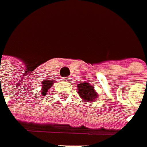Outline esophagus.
<instances>
[{
	"mask_svg": "<svg viewBox=\"0 0 147 147\" xmlns=\"http://www.w3.org/2000/svg\"><path fill=\"white\" fill-rule=\"evenodd\" d=\"M61 80H63V81H65V82H69V81H70V78H69V77H63Z\"/></svg>",
	"mask_w": 147,
	"mask_h": 147,
	"instance_id": "1",
	"label": "esophagus"
}]
</instances>
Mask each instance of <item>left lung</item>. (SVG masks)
<instances>
[{
  "label": "left lung",
  "mask_w": 147,
  "mask_h": 147,
  "mask_svg": "<svg viewBox=\"0 0 147 147\" xmlns=\"http://www.w3.org/2000/svg\"><path fill=\"white\" fill-rule=\"evenodd\" d=\"M78 94L85 101H93L98 97L97 93L94 91V87L88 82H81L77 85Z\"/></svg>",
  "instance_id": "obj_1"
}]
</instances>
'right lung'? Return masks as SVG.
Here are the masks:
<instances>
[{
    "label": "right lung",
    "mask_w": 147,
    "mask_h": 147,
    "mask_svg": "<svg viewBox=\"0 0 147 147\" xmlns=\"http://www.w3.org/2000/svg\"><path fill=\"white\" fill-rule=\"evenodd\" d=\"M53 81H48V80H47V81H43L42 85V92H41L42 95H43V96L46 95V94H47V92L48 91L49 88H51V86L53 85Z\"/></svg>",
    "instance_id": "1"
}]
</instances>
